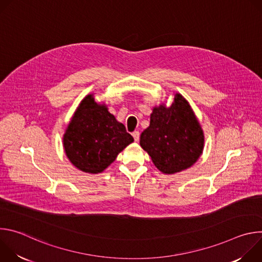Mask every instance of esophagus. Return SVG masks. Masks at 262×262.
Here are the masks:
<instances>
[{"mask_svg": "<svg viewBox=\"0 0 262 262\" xmlns=\"http://www.w3.org/2000/svg\"><path fill=\"white\" fill-rule=\"evenodd\" d=\"M133 137H134V139H135V141H139V138H140V133L138 132V130H135L133 134Z\"/></svg>", "mask_w": 262, "mask_h": 262, "instance_id": "esophagus-1", "label": "esophagus"}]
</instances>
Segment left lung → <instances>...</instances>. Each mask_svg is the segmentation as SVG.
<instances>
[{
	"mask_svg": "<svg viewBox=\"0 0 262 262\" xmlns=\"http://www.w3.org/2000/svg\"><path fill=\"white\" fill-rule=\"evenodd\" d=\"M140 145L165 174L193 166L203 151L204 135L188 100L176 93L170 106H155Z\"/></svg>",
	"mask_w": 262,
	"mask_h": 262,
	"instance_id": "1",
	"label": "left lung"
}]
</instances>
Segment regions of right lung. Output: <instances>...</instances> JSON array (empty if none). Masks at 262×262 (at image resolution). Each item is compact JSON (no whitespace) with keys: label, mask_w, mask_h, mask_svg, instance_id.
Segmentation results:
<instances>
[{"label":"right lung","mask_w":262,"mask_h":262,"mask_svg":"<svg viewBox=\"0 0 262 262\" xmlns=\"http://www.w3.org/2000/svg\"><path fill=\"white\" fill-rule=\"evenodd\" d=\"M134 142L125 126L88 94L79 104L63 136V146L70 163L79 170L97 174L113 163Z\"/></svg>","instance_id":"1"}]
</instances>
